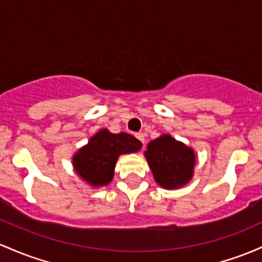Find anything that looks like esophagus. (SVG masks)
Masks as SVG:
<instances>
[{
  "instance_id": "esophagus-1",
  "label": "esophagus",
  "mask_w": 262,
  "mask_h": 262,
  "mask_svg": "<svg viewBox=\"0 0 262 262\" xmlns=\"http://www.w3.org/2000/svg\"><path fill=\"white\" fill-rule=\"evenodd\" d=\"M136 137L138 138V139L140 140V142L143 143V145H144V143H145V139H144V134H143V133H138V134H136Z\"/></svg>"
}]
</instances>
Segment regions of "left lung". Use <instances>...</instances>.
Here are the masks:
<instances>
[{
	"label": "left lung",
	"instance_id": "left-lung-1",
	"mask_svg": "<svg viewBox=\"0 0 262 262\" xmlns=\"http://www.w3.org/2000/svg\"><path fill=\"white\" fill-rule=\"evenodd\" d=\"M144 157L154 180L164 189H179L192 179L196 163L194 149L170 134H162L149 142Z\"/></svg>",
	"mask_w": 262,
	"mask_h": 262
}]
</instances>
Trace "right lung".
Masks as SVG:
<instances>
[{"label":"right lung","instance_id":"add662e5","mask_svg":"<svg viewBox=\"0 0 262 262\" xmlns=\"http://www.w3.org/2000/svg\"><path fill=\"white\" fill-rule=\"evenodd\" d=\"M142 145L130 134H114L103 128L74 153L72 164L83 182L93 188L107 186L114 177L118 158L122 154L137 153L142 149Z\"/></svg>","mask_w":262,"mask_h":262}]
</instances>
